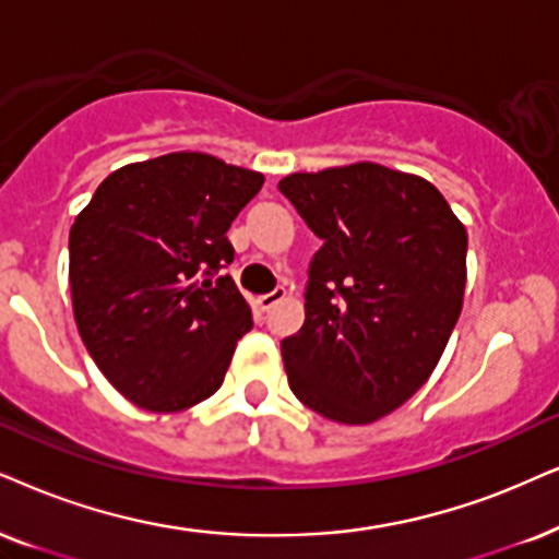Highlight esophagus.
<instances>
[{"instance_id": "esophagus-1", "label": "esophagus", "mask_w": 559, "mask_h": 559, "mask_svg": "<svg viewBox=\"0 0 559 559\" xmlns=\"http://www.w3.org/2000/svg\"><path fill=\"white\" fill-rule=\"evenodd\" d=\"M284 299H286V288H273L271 294L258 296V307L263 309V312H267V309H273L275 304H281Z\"/></svg>"}]
</instances>
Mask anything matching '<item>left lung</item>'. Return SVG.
Instances as JSON below:
<instances>
[{"label":"left lung","instance_id":"8db88e82","mask_svg":"<svg viewBox=\"0 0 559 559\" xmlns=\"http://www.w3.org/2000/svg\"><path fill=\"white\" fill-rule=\"evenodd\" d=\"M278 188L322 239L304 324L281 343L288 386L328 420L384 418L426 384L462 314L467 229L433 182L377 162Z\"/></svg>","mask_w":559,"mask_h":559}]
</instances>
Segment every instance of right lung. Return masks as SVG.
<instances>
[{
    "label": "right lung",
    "instance_id": "obj_1",
    "mask_svg": "<svg viewBox=\"0 0 559 559\" xmlns=\"http://www.w3.org/2000/svg\"><path fill=\"white\" fill-rule=\"evenodd\" d=\"M265 178L203 152L110 173L69 231L74 322L103 377L150 413L222 386L252 309L229 275L227 231Z\"/></svg>",
    "mask_w": 559,
    "mask_h": 559
}]
</instances>
